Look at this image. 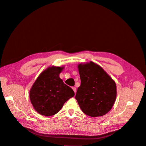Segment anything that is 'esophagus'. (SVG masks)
Wrapping results in <instances>:
<instances>
[{"mask_svg":"<svg viewBox=\"0 0 146 146\" xmlns=\"http://www.w3.org/2000/svg\"><path fill=\"white\" fill-rule=\"evenodd\" d=\"M72 90L74 91L75 93H76V87H72Z\"/></svg>","mask_w":146,"mask_h":146,"instance_id":"1","label":"esophagus"}]
</instances>
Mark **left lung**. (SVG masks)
<instances>
[{
	"label": "left lung",
	"mask_w": 146,
	"mask_h": 146,
	"mask_svg": "<svg viewBox=\"0 0 146 146\" xmlns=\"http://www.w3.org/2000/svg\"><path fill=\"white\" fill-rule=\"evenodd\" d=\"M81 85L76 99L82 111L91 117L105 115L116 98V83L100 66L92 61L78 65Z\"/></svg>",
	"instance_id": "obj_1"
}]
</instances>
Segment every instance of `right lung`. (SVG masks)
Here are the masks:
<instances>
[{
    "label": "right lung",
    "instance_id": "1",
    "mask_svg": "<svg viewBox=\"0 0 146 146\" xmlns=\"http://www.w3.org/2000/svg\"><path fill=\"white\" fill-rule=\"evenodd\" d=\"M64 67H48L39 75L30 89L31 103L41 115H54L75 95L72 88L59 77Z\"/></svg>",
    "mask_w": 146,
    "mask_h": 146
}]
</instances>
